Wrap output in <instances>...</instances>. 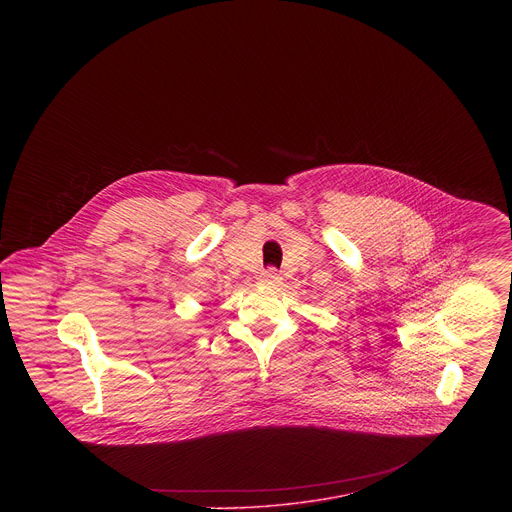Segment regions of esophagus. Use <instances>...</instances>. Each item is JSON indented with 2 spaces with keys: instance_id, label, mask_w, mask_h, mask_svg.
Segmentation results:
<instances>
[{
  "instance_id": "34e87169",
  "label": "esophagus",
  "mask_w": 512,
  "mask_h": 512,
  "mask_svg": "<svg viewBox=\"0 0 512 512\" xmlns=\"http://www.w3.org/2000/svg\"><path fill=\"white\" fill-rule=\"evenodd\" d=\"M279 273L275 271V269H267V271H263L261 273V277H259V281L263 283V285H275V283H279Z\"/></svg>"
}]
</instances>
